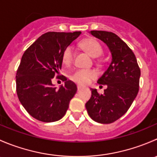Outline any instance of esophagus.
<instances>
[{
  "mask_svg": "<svg viewBox=\"0 0 157 157\" xmlns=\"http://www.w3.org/2000/svg\"><path fill=\"white\" fill-rule=\"evenodd\" d=\"M83 86H80V85H78V86H77V90H82V89H83Z\"/></svg>",
  "mask_w": 157,
  "mask_h": 157,
  "instance_id": "obj_1",
  "label": "esophagus"
}]
</instances>
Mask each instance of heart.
Returning a JSON list of instances; mask_svg holds the SVG:
<instances>
[{
	"label": "heart",
	"mask_w": 157,
	"mask_h": 157,
	"mask_svg": "<svg viewBox=\"0 0 157 157\" xmlns=\"http://www.w3.org/2000/svg\"><path fill=\"white\" fill-rule=\"evenodd\" d=\"M80 47L93 58H98L102 55L103 49L101 44L93 38L86 39L80 43ZM74 58V49L69 45L66 47L62 53V61L64 65L68 66ZM97 77V72L93 69H80L71 74L70 78L74 83L80 85H86Z\"/></svg>",
	"instance_id": "heart-1"
}]
</instances>
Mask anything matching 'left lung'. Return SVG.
Wrapping results in <instances>:
<instances>
[{
    "label": "left lung",
    "instance_id": "1",
    "mask_svg": "<svg viewBox=\"0 0 157 157\" xmlns=\"http://www.w3.org/2000/svg\"><path fill=\"white\" fill-rule=\"evenodd\" d=\"M105 42L112 53V61L98 83L106 85L103 94L91 89V98L86 103L90 118L101 124L114 122L127 112L139 90L140 70L134 52L116 34L90 31Z\"/></svg>",
    "mask_w": 157,
    "mask_h": 157
}]
</instances>
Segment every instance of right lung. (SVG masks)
<instances>
[{
    "label": "right lung",
    "instance_id": "right-lung-1",
    "mask_svg": "<svg viewBox=\"0 0 157 157\" xmlns=\"http://www.w3.org/2000/svg\"><path fill=\"white\" fill-rule=\"evenodd\" d=\"M81 32H48L42 35L25 51L17 71L19 100L28 113L43 122L60 120L66 114L77 86L62 76L64 85L57 89L52 80L59 77L62 53Z\"/></svg>",
    "mask_w": 157,
    "mask_h": 157
}]
</instances>
